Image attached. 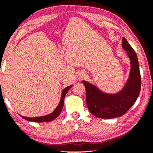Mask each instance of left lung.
<instances>
[{"instance_id": "1", "label": "left lung", "mask_w": 153, "mask_h": 153, "mask_svg": "<svg viewBox=\"0 0 153 153\" xmlns=\"http://www.w3.org/2000/svg\"><path fill=\"white\" fill-rule=\"evenodd\" d=\"M122 46L130 58L131 71L129 80L120 93L114 95L104 93L95 85L83 81L86 91L88 108L97 118L110 119L122 116L132 106L139 95L141 79L137 53L125 37Z\"/></svg>"}]
</instances>
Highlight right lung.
<instances>
[{
    "instance_id": "1",
    "label": "right lung",
    "mask_w": 153,
    "mask_h": 153,
    "mask_svg": "<svg viewBox=\"0 0 153 153\" xmlns=\"http://www.w3.org/2000/svg\"><path fill=\"white\" fill-rule=\"evenodd\" d=\"M71 87H72V85L65 88L62 91L60 103H59V104H58V106H57V107H56V109L54 110V111L53 113L47 115V116L36 117V118H26V117H24V116H22V117L23 118H24L25 120H28V121H33V122H35V123L50 122V121H52L53 120H54L56 118H57V117L58 116V115L60 114V113L61 112L62 107H63V105H64L65 97V95L67 94V93H68L69 89L71 88Z\"/></svg>"
}]
</instances>
